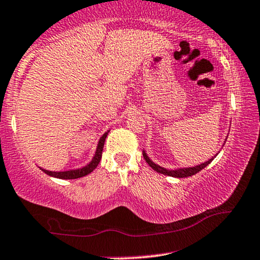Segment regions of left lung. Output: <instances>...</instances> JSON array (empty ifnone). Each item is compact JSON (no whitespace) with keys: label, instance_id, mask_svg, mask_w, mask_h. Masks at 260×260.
<instances>
[{"label":"left lung","instance_id":"8db88e82","mask_svg":"<svg viewBox=\"0 0 260 260\" xmlns=\"http://www.w3.org/2000/svg\"><path fill=\"white\" fill-rule=\"evenodd\" d=\"M143 156L144 158H145V161L148 162V165L150 166V167L152 168V170H155L156 172H158V173L161 174H165V176H170V177H174V178H186V177H191L193 176V174L199 173L200 171L203 170L205 167H207V166L211 164L212 161H213V158L215 157H212L209 158L208 161L203 162V164L199 165V166H195V167H186V168H178V170H167V168H164L161 167V166L156 165L155 162H152L151 160H150V157L148 156V154H146L145 151L143 150Z\"/></svg>","mask_w":260,"mask_h":260}]
</instances>
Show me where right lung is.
Instances as JSON below:
<instances>
[{
  "label": "right lung",
  "instance_id": "obj_1",
  "mask_svg": "<svg viewBox=\"0 0 260 260\" xmlns=\"http://www.w3.org/2000/svg\"><path fill=\"white\" fill-rule=\"evenodd\" d=\"M108 132H105L102 136V138L99 139L98 145H96V150H95V154L93 156L92 161L89 162L88 165L84 166L82 168H77V170H71V171H64V172H52V171H47L43 170L46 174L48 176L54 177V178H59V179H77V178L84 177L87 174H89L90 172H93L96 168V166L99 165L100 160H102V154H103V148H104V143H105V138L108 136Z\"/></svg>",
  "mask_w": 260,
  "mask_h": 260
}]
</instances>
